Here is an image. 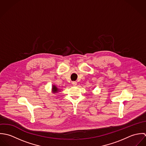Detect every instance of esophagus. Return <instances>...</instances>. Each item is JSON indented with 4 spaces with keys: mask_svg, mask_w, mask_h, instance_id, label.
Segmentation results:
<instances>
[{
    "mask_svg": "<svg viewBox=\"0 0 146 146\" xmlns=\"http://www.w3.org/2000/svg\"><path fill=\"white\" fill-rule=\"evenodd\" d=\"M72 84L74 85V86H76L77 85V82H72Z\"/></svg>",
    "mask_w": 146,
    "mask_h": 146,
    "instance_id": "esophagus-1",
    "label": "esophagus"
}]
</instances>
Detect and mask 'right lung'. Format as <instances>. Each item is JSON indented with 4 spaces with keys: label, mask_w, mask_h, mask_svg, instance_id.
Instances as JSON below:
<instances>
[{
    "label": "right lung",
    "mask_w": 146,
    "mask_h": 146,
    "mask_svg": "<svg viewBox=\"0 0 146 146\" xmlns=\"http://www.w3.org/2000/svg\"><path fill=\"white\" fill-rule=\"evenodd\" d=\"M53 90L54 93H57V92H58V88L56 86L53 85Z\"/></svg>",
    "instance_id": "1"
}]
</instances>
